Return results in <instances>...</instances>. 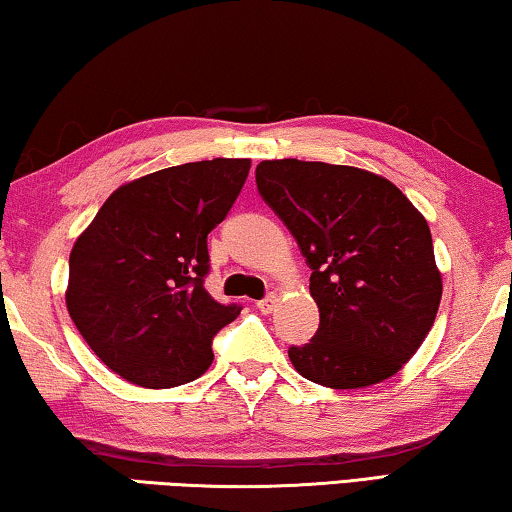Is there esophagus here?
I'll return each mask as SVG.
<instances>
[{
	"instance_id": "1",
	"label": "esophagus",
	"mask_w": 512,
	"mask_h": 512,
	"mask_svg": "<svg viewBox=\"0 0 512 512\" xmlns=\"http://www.w3.org/2000/svg\"><path fill=\"white\" fill-rule=\"evenodd\" d=\"M276 305H278V296L276 294H269V296H266V299L257 301V310L262 312V315H269V312L276 310Z\"/></svg>"
}]
</instances>
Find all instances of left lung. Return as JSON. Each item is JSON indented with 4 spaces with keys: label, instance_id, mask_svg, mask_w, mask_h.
<instances>
[{
    "label": "left lung",
    "instance_id": "obj_1",
    "mask_svg": "<svg viewBox=\"0 0 512 512\" xmlns=\"http://www.w3.org/2000/svg\"><path fill=\"white\" fill-rule=\"evenodd\" d=\"M255 179L312 269L319 329L289 347L296 372L326 388L393 377L423 345L441 301L423 213L395 183L349 165L262 160Z\"/></svg>",
    "mask_w": 512,
    "mask_h": 512
}]
</instances>
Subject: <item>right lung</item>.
I'll return each instance as SVG.
<instances>
[{
  "label": "right lung",
  "mask_w": 512,
  "mask_h": 512,
  "mask_svg": "<svg viewBox=\"0 0 512 512\" xmlns=\"http://www.w3.org/2000/svg\"><path fill=\"white\" fill-rule=\"evenodd\" d=\"M248 158L165 167L119 186L68 257L66 308L94 354L144 388L209 370L211 340L239 317L204 289L207 236L239 197Z\"/></svg>",
  "instance_id": "1"
}]
</instances>
